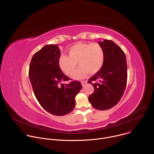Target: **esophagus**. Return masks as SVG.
<instances>
[{
    "instance_id": "obj_1",
    "label": "esophagus",
    "mask_w": 154,
    "mask_h": 154,
    "mask_svg": "<svg viewBox=\"0 0 154 154\" xmlns=\"http://www.w3.org/2000/svg\"><path fill=\"white\" fill-rule=\"evenodd\" d=\"M81 83H82V86H85L86 85L87 82H86V81H81Z\"/></svg>"
}]
</instances>
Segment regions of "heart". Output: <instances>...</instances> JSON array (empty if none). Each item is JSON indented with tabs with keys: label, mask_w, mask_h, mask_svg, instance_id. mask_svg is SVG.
Segmentation results:
<instances>
[{
	"label": "heart",
	"mask_w": 154,
	"mask_h": 154,
	"mask_svg": "<svg viewBox=\"0 0 154 154\" xmlns=\"http://www.w3.org/2000/svg\"><path fill=\"white\" fill-rule=\"evenodd\" d=\"M68 54H61L58 64L66 74L71 75L78 62L80 66L72 75L75 79H82L89 72H99L105 61L103 49L97 42H78L68 49Z\"/></svg>",
	"instance_id": "obj_1"
}]
</instances>
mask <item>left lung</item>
<instances>
[{
    "label": "left lung",
    "instance_id": "8db88e82",
    "mask_svg": "<svg viewBox=\"0 0 154 154\" xmlns=\"http://www.w3.org/2000/svg\"><path fill=\"white\" fill-rule=\"evenodd\" d=\"M99 44L103 49L105 61L101 69L89 79L94 91L88 99L94 108L105 110L116 105L124 93L127 66L124 52L113 41L103 39Z\"/></svg>",
    "mask_w": 154,
    "mask_h": 154
}]
</instances>
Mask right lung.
<instances>
[{
    "label": "right lung",
    "mask_w": 154,
    "mask_h": 154,
    "mask_svg": "<svg viewBox=\"0 0 154 154\" xmlns=\"http://www.w3.org/2000/svg\"><path fill=\"white\" fill-rule=\"evenodd\" d=\"M60 54L57 45L44 46L33 55L29 72L37 100L46 111L56 116H63L73 110L75 97L82 89L78 81L62 83L70 79L58 66Z\"/></svg>",
    "instance_id": "add662e5"
}]
</instances>
